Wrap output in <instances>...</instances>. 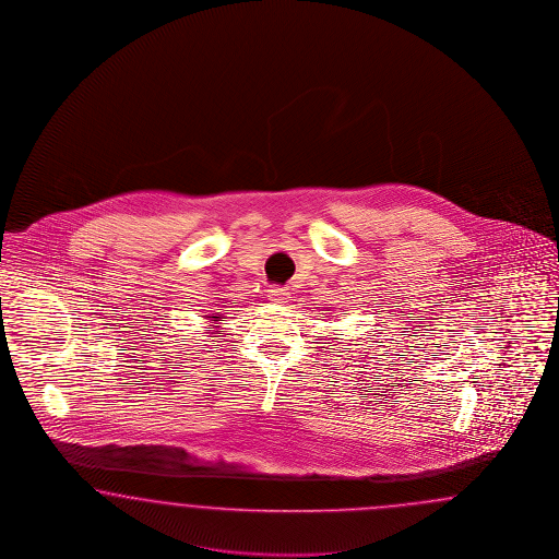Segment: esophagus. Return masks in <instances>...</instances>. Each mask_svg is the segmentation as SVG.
Segmentation results:
<instances>
[{"label": "esophagus", "instance_id": "34e87169", "mask_svg": "<svg viewBox=\"0 0 559 559\" xmlns=\"http://www.w3.org/2000/svg\"><path fill=\"white\" fill-rule=\"evenodd\" d=\"M269 299L274 304H287L288 288L285 287H271L269 288Z\"/></svg>", "mask_w": 559, "mask_h": 559}]
</instances>
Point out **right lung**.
Listing matches in <instances>:
<instances>
[{
	"label": "right lung",
	"instance_id": "right-lung-1",
	"mask_svg": "<svg viewBox=\"0 0 559 559\" xmlns=\"http://www.w3.org/2000/svg\"><path fill=\"white\" fill-rule=\"evenodd\" d=\"M213 318H215V322H217V316H213Z\"/></svg>",
	"mask_w": 559,
	"mask_h": 559
}]
</instances>
